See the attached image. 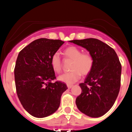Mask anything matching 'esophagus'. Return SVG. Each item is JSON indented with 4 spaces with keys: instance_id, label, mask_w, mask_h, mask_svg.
Listing matches in <instances>:
<instances>
[{
    "instance_id": "1",
    "label": "esophagus",
    "mask_w": 132,
    "mask_h": 132,
    "mask_svg": "<svg viewBox=\"0 0 132 132\" xmlns=\"http://www.w3.org/2000/svg\"><path fill=\"white\" fill-rule=\"evenodd\" d=\"M67 87H68L69 89H70V88H71V87H73V85H71V84H68V85H67Z\"/></svg>"
}]
</instances>
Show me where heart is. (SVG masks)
Returning <instances> with one entry per match:
<instances>
[{
	"instance_id": "heart-1",
	"label": "heart",
	"mask_w": 132,
	"mask_h": 132,
	"mask_svg": "<svg viewBox=\"0 0 132 132\" xmlns=\"http://www.w3.org/2000/svg\"><path fill=\"white\" fill-rule=\"evenodd\" d=\"M64 58L71 60V71L62 74L58 77L61 82L67 84H72L77 82L82 75H87L91 73L94 66V59L89 53H82V50L74 46L67 47L63 51ZM50 65L55 73L62 71V59L57 52L53 54L50 58Z\"/></svg>"
}]
</instances>
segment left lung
<instances>
[{
    "label": "left lung",
    "instance_id": "left-lung-1",
    "mask_svg": "<svg viewBox=\"0 0 132 132\" xmlns=\"http://www.w3.org/2000/svg\"><path fill=\"white\" fill-rule=\"evenodd\" d=\"M70 42L87 49L94 59L93 70L79 84L82 93L76 105L88 116H102L114 104L120 89L121 64L118 55L112 48L95 38Z\"/></svg>",
    "mask_w": 132,
    "mask_h": 132
}]
</instances>
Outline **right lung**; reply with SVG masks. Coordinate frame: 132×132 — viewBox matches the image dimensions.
Returning a JSON list of instances; mask_svg holds the SVG:
<instances>
[{"instance_id":"add662e5","label":"right lung","mask_w":132,"mask_h":132,"mask_svg":"<svg viewBox=\"0 0 132 132\" xmlns=\"http://www.w3.org/2000/svg\"><path fill=\"white\" fill-rule=\"evenodd\" d=\"M60 39L40 38L20 52L14 67L16 90L25 110L36 118H45L55 112L62 94L68 89L56 79L50 58L64 43Z\"/></svg>"}]
</instances>
